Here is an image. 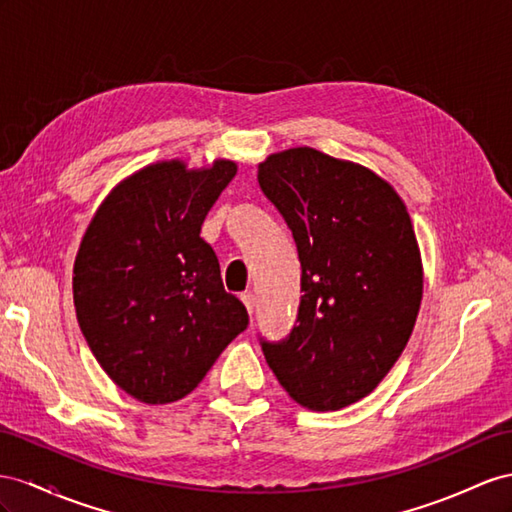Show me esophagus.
I'll list each match as a JSON object with an SVG mask.
<instances>
[{
    "label": "esophagus",
    "mask_w": 512,
    "mask_h": 512,
    "mask_svg": "<svg viewBox=\"0 0 512 512\" xmlns=\"http://www.w3.org/2000/svg\"><path fill=\"white\" fill-rule=\"evenodd\" d=\"M240 298H242V303H244V307H246V311H248V316H253L255 303H257V300H255V294H253V292H244Z\"/></svg>",
    "instance_id": "34e87169"
}]
</instances>
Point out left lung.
<instances>
[{"label": "left lung", "mask_w": 512, "mask_h": 512, "mask_svg": "<svg viewBox=\"0 0 512 512\" xmlns=\"http://www.w3.org/2000/svg\"><path fill=\"white\" fill-rule=\"evenodd\" d=\"M259 186L292 229L300 307L283 342H261L290 398L339 411L383 381L409 342L424 268L413 222L389 181L311 147L268 155Z\"/></svg>", "instance_id": "8db88e82"}]
</instances>
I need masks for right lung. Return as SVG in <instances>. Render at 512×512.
Segmentation results:
<instances>
[{
	"mask_svg": "<svg viewBox=\"0 0 512 512\" xmlns=\"http://www.w3.org/2000/svg\"><path fill=\"white\" fill-rule=\"evenodd\" d=\"M231 160H162L116 183L73 266L77 322L112 381L144 404L186 398L248 324L201 227Z\"/></svg>",
	"mask_w": 512,
	"mask_h": 512,
	"instance_id": "right-lung-1",
	"label": "right lung"
}]
</instances>
